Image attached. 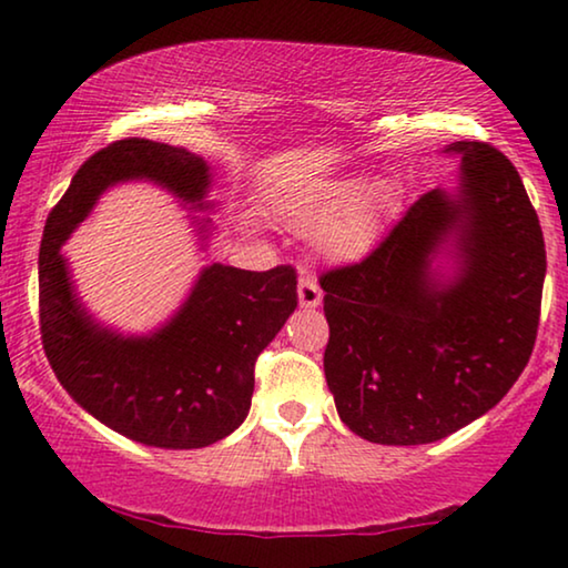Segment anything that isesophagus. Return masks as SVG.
<instances>
[{
    "label": "esophagus",
    "instance_id": "1",
    "mask_svg": "<svg viewBox=\"0 0 568 568\" xmlns=\"http://www.w3.org/2000/svg\"><path fill=\"white\" fill-rule=\"evenodd\" d=\"M321 298H324V291H321L318 283L313 281V277H301V283H298L301 308H316V306H321Z\"/></svg>",
    "mask_w": 568,
    "mask_h": 568
}]
</instances>
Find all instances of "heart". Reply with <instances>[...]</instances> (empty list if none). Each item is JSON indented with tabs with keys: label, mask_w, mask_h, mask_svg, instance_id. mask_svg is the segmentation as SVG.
Listing matches in <instances>:
<instances>
[{
	"label": "heart",
	"mask_w": 568,
	"mask_h": 568,
	"mask_svg": "<svg viewBox=\"0 0 568 568\" xmlns=\"http://www.w3.org/2000/svg\"><path fill=\"white\" fill-rule=\"evenodd\" d=\"M393 206V183L385 178H365L291 193L281 201V214L295 230H316V247L324 257L357 262L383 240Z\"/></svg>",
	"instance_id": "heart-1"
}]
</instances>
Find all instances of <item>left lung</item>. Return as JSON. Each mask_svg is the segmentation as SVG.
I'll return each mask as SVG.
<instances>
[{"mask_svg":"<svg viewBox=\"0 0 568 568\" xmlns=\"http://www.w3.org/2000/svg\"><path fill=\"white\" fill-rule=\"evenodd\" d=\"M459 189L413 203L357 265L321 275L324 372L338 418L372 444H434L503 400L538 334L546 244L515 165L452 142ZM444 254L455 267L433 262Z\"/></svg>","mask_w":568,"mask_h":568,"instance_id":"left-lung-1","label":"left lung"}]
</instances>
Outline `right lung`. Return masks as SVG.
<instances>
[{"instance_id":"obj_1","label":"right lung","mask_w":568,"mask_h":568,"mask_svg":"<svg viewBox=\"0 0 568 568\" xmlns=\"http://www.w3.org/2000/svg\"><path fill=\"white\" fill-rule=\"evenodd\" d=\"M150 181L209 211L211 168L183 148L120 140L73 175L40 244V334L58 383L116 434L158 448H201L242 426L255 390V359L298 306L295 270L252 273L222 262L201 270L189 298L155 332L120 334L91 316L61 247L106 189ZM209 240L211 219H196Z\"/></svg>"}]
</instances>
